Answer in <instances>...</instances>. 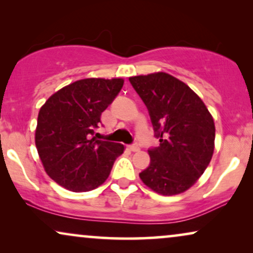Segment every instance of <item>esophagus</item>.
<instances>
[{"instance_id": "1", "label": "esophagus", "mask_w": 253, "mask_h": 253, "mask_svg": "<svg viewBox=\"0 0 253 253\" xmlns=\"http://www.w3.org/2000/svg\"><path fill=\"white\" fill-rule=\"evenodd\" d=\"M127 148H129V150L132 151V152H138V151H139V146H138L137 144L129 145V146H127Z\"/></svg>"}]
</instances>
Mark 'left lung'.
Masks as SVG:
<instances>
[{
  "label": "left lung",
  "instance_id": "8db88e82",
  "mask_svg": "<svg viewBox=\"0 0 253 253\" xmlns=\"http://www.w3.org/2000/svg\"><path fill=\"white\" fill-rule=\"evenodd\" d=\"M129 81L160 138V146L148 151L150 166L139 177L159 195H179L198 181L213 157V117L203 100L171 75L154 72Z\"/></svg>",
  "mask_w": 253,
  "mask_h": 253
}]
</instances>
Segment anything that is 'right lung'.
Wrapping results in <instances>:
<instances>
[{"label": "right lung", "mask_w": 253, "mask_h": 253, "mask_svg": "<svg viewBox=\"0 0 253 253\" xmlns=\"http://www.w3.org/2000/svg\"><path fill=\"white\" fill-rule=\"evenodd\" d=\"M123 84L122 78L81 79L55 92L40 108L36 146L44 171L57 184L85 192L108 178L124 146L91 136Z\"/></svg>", "instance_id": "add662e5"}]
</instances>
